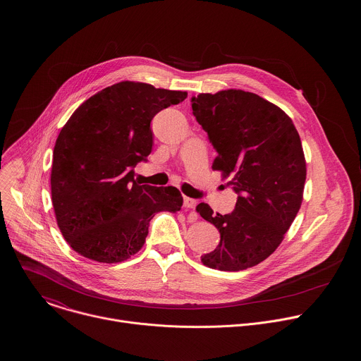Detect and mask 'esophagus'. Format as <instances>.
<instances>
[{"instance_id":"obj_1","label":"esophagus","mask_w":361,"mask_h":361,"mask_svg":"<svg viewBox=\"0 0 361 361\" xmlns=\"http://www.w3.org/2000/svg\"><path fill=\"white\" fill-rule=\"evenodd\" d=\"M196 200H193V199H190V197H183V206L185 208H188V209H193V208H196Z\"/></svg>"}]
</instances>
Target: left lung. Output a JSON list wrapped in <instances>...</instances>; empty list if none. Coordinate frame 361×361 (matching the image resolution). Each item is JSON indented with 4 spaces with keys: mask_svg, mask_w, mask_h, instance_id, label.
<instances>
[{
    "mask_svg": "<svg viewBox=\"0 0 361 361\" xmlns=\"http://www.w3.org/2000/svg\"><path fill=\"white\" fill-rule=\"evenodd\" d=\"M192 109L218 153L212 169L238 195L231 214L197 212L219 231L221 240L203 264L240 271L269 257L296 218L306 182V159L292 119L255 93L222 90L192 97Z\"/></svg>",
    "mask_w": 361,
    "mask_h": 361,
    "instance_id": "1",
    "label": "left lung"
}]
</instances>
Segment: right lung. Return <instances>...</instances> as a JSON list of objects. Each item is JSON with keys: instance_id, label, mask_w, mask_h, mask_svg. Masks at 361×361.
Masks as SVG:
<instances>
[{"instance_id": "1", "label": "right lung", "mask_w": 361, "mask_h": 361, "mask_svg": "<svg viewBox=\"0 0 361 361\" xmlns=\"http://www.w3.org/2000/svg\"><path fill=\"white\" fill-rule=\"evenodd\" d=\"M186 97L121 82L86 100L61 129L52 153V206L76 253L106 264L125 261L143 247L154 214L180 209L176 188L140 186L133 169L152 153L155 114Z\"/></svg>"}]
</instances>
